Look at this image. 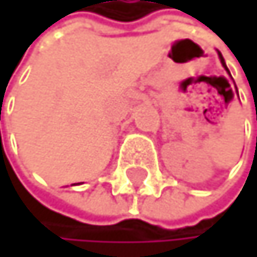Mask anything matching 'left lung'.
<instances>
[{
	"mask_svg": "<svg viewBox=\"0 0 257 257\" xmlns=\"http://www.w3.org/2000/svg\"><path fill=\"white\" fill-rule=\"evenodd\" d=\"M219 58H220V62H222V66H224V67L227 69V66H225V61H224V58H222V54H220V53H219ZM227 70H228V69H227Z\"/></svg>",
	"mask_w": 257,
	"mask_h": 257,
	"instance_id": "obj_1",
	"label": "left lung"
}]
</instances>
